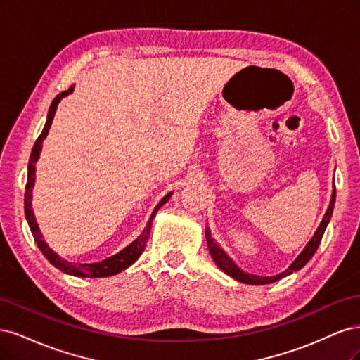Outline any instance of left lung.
<instances>
[{"label":"left lung","mask_w":360,"mask_h":360,"mask_svg":"<svg viewBox=\"0 0 360 360\" xmlns=\"http://www.w3.org/2000/svg\"><path fill=\"white\" fill-rule=\"evenodd\" d=\"M335 195H336V191L333 190L332 193V199H330V205L328 207L326 214H324L321 223L319 226V229L316 230L314 236H312V239L307 243L305 250L299 254L297 259L288 266V269L284 271L283 274H278L275 276H259V275H251V274H245L243 271H240L238 266L231 262V259L227 256V254L218 247V243L211 238V231L210 229H207L205 231V236H206V243H207V248H210V252H211V257L214 259V262L217 263V266L219 269H221L223 272H226L227 275H230L231 278H235V280L240 281V283H245V284H254V285H259V284H271V283H275L278 280H281L283 276H287L290 274H293L295 271H299L302 269L304 266L311 260V257L314 256V252L317 251L320 242H321V238H323V233L324 230H326L329 221H330V217H332V212H333V205H335Z\"/></svg>","instance_id":"8db88e82"}]
</instances>
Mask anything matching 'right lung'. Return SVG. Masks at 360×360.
I'll return each instance as SVG.
<instances>
[{"label": "right lung", "mask_w": 360, "mask_h": 360, "mask_svg": "<svg viewBox=\"0 0 360 360\" xmlns=\"http://www.w3.org/2000/svg\"><path fill=\"white\" fill-rule=\"evenodd\" d=\"M72 92H73V86H70L67 91H63L61 94H58L53 98V101L51 104L49 113H48V120H46V124H44V129H43L41 134L37 137L36 143H34V146H32L30 163H28V179H27V185H25V199H24V202H25V217H27V221L30 224L31 233L34 236V240H36V243H37V247L44 254V257L48 259L55 266L56 269H60V271H63L65 274L75 275V276H89V278L110 276V275H115V274L124 271L125 268H129L131 263H134L139 257H141V254L143 252V250L146 247V242L149 239L150 226H153V219H154V217H155V214H157V211L160 210V207L163 206L170 199L172 193L166 194L163 199H161V202L155 206V210H154L153 215H150L149 221L146 224V229L143 230V233L139 236L134 242H131L129 247H125L122 251H120L118 254H115V256H112V257H109L106 260H101L98 263H85V264L76 263V264H73L72 262H67V260L61 259L56 252H53L48 247V243L43 240V236L40 233V229H39L37 221H36V217H34V212H32L31 191H32V187H34V181H36V163H37L39 155H40L41 142L44 141V137L48 136V131L51 129L52 120L55 117V110H56L58 103L61 101L63 97L72 94Z\"/></svg>", "instance_id": "right-lung-1"}]
</instances>
